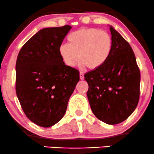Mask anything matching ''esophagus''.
I'll list each match as a JSON object with an SVG mask.
<instances>
[{
  "label": "esophagus",
  "instance_id": "obj_1",
  "mask_svg": "<svg viewBox=\"0 0 154 154\" xmlns=\"http://www.w3.org/2000/svg\"><path fill=\"white\" fill-rule=\"evenodd\" d=\"M79 77H80V79H84V73L82 72H79Z\"/></svg>",
  "mask_w": 154,
  "mask_h": 154
}]
</instances>
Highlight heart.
I'll return each instance as SVG.
<instances>
[{
  "mask_svg": "<svg viewBox=\"0 0 154 154\" xmlns=\"http://www.w3.org/2000/svg\"><path fill=\"white\" fill-rule=\"evenodd\" d=\"M68 44L59 47V54L66 66H75L76 61L91 69L103 64L112 50V39L108 32L95 28H85L69 35Z\"/></svg>",
  "mask_w": 154,
  "mask_h": 154,
  "instance_id": "1",
  "label": "heart"
}]
</instances>
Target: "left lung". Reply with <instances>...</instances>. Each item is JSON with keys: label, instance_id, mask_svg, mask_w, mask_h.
I'll return each instance as SVG.
<instances>
[{"label": "left lung", "instance_id": "8db88e82", "mask_svg": "<svg viewBox=\"0 0 154 154\" xmlns=\"http://www.w3.org/2000/svg\"><path fill=\"white\" fill-rule=\"evenodd\" d=\"M112 50L102 66L85 75L87 95L94 115L100 121L116 125L125 121L137 107L140 73L128 42L109 27Z\"/></svg>", "mask_w": 154, "mask_h": 154}]
</instances>
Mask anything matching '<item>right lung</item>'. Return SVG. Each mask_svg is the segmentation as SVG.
<instances>
[{"instance_id": "right-lung-1", "label": "right lung", "mask_w": 154, "mask_h": 154, "mask_svg": "<svg viewBox=\"0 0 154 154\" xmlns=\"http://www.w3.org/2000/svg\"><path fill=\"white\" fill-rule=\"evenodd\" d=\"M72 26L44 28L23 45L16 63V92L26 117L49 128L62 119L79 80L77 69L66 66L59 47Z\"/></svg>"}]
</instances>
